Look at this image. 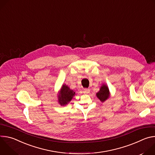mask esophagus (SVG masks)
Listing matches in <instances>:
<instances>
[{
    "label": "esophagus",
    "instance_id": "1",
    "mask_svg": "<svg viewBox=\"0 0 155 155\" xmlns=\"http://www.w3.org/2000/svg\"><path fill=\"white\" fill-rule=\"evenodd\" d=\"M83 93L84 94H88L90 92V89H87V88H85V89L83 90Z\"/></svg>",
    "mask_w": 155,
    "mask_h": 155
}]
</instances>
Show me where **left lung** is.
Returning <instances> with one entry per match:
<instances>
[{"mask_svg": "<svg viewBox=\"0 0 155 155\" xmlns=\"http://www.w3.org/2000/svg\"><path fill=\"white\" fill-rule=\"evenodd\" d=\"M96 96L98 99L102 102H104L109 97V89L106 84H102V86L100 88L99 91L96 93Z\"/></svg>", "mask_w": 155, "mask_h": 155, "instance_id": "8db88e82", "label": "left lung"}]
</instances>
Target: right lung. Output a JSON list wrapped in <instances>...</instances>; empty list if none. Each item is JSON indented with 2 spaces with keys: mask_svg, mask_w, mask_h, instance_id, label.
Wrapping results in <instances>:
<instances>
[{
  "mask_svg": "<svg viewBox=\"0 0 155 155\" xmlns=\"http://www.w3.org/2000/svg\"><path fill=\"white\" fill-rule=\"evenodd\" d=\"M75 93L66 84H63L58 93V102L61 105L68 104L75 96Z\"/></svg>",
  "mask_w": 155,
  "mask_h": 155,
  "instance_id": "right-lung-1",
  "label": "right lung"
}]
</instances>
